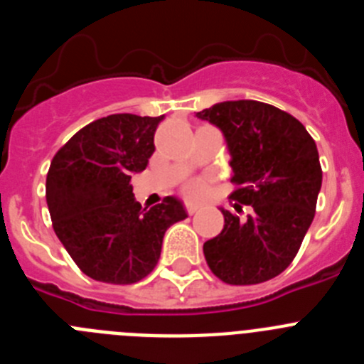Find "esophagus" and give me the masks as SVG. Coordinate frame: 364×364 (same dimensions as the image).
I'll return each mask as SVG.
<instances>
[{
	"label": "esophagus",
	"instance_id": "obj_1",
	"mask_svg": "<svg viewBox=\"0 0 364 364\" xmlns=\"http://www.w3.org/2000/svg\"><path fill=\"white\" fill-rule=\"evenodd\" d=\"M186 211H188L189 215H195L198 211V205L197 204H188V205H186Z\"/></svg>",
	"mask_w": 364,
	"mask_h": 364
}]
</instances>
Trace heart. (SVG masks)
I'll list each match as a JSON object with an SVG mask.
<instances>
[{
  "label": "heart",
  "instance_id": "heart-1",
  "mask_svg": "<svg viewBox=\"0 0 364 364\" xmlns=\"http://www.w3.org/2000/svg\"><path fill=\"white\" fill-rule=\"evenodd\" d=\"M184 193L188 195L189 198H200L202 195L205 193V182H204V180H200V178L191 180L189 184H186Z\"/></svg>",
  "mask_w": 364,
  "mask_h": 364
}]
</instances>
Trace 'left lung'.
<instances>
[{
  "label": "left lung",
  "mask_w": 364,
  "mask_h": 364,
  "mask_svg": "<svg viewBox=\"0 0 364 364\" xmlns=\"http://www.w3.org/2000/svg\"><path fill=\"white\" fill-rule=\"evenodd\" d=\"M218 127L230 151L233 208L224 228L204 242L208 266L228 284H259L297 255L323 184L319 153L306 127L257 100H233L195 114Z\"/></svg>",
  "instance_id": "1"
}]
</instances>
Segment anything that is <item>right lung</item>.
I'll return each instance as SVG.
<instances>
[{
	"mask_svg": "<svg viewBox=\"0 0 364 364\" xmlns=\"http://www.w3.org/2000/svg\"><path fill=\"white\" fill-rule=\"evenodd\" d=\"M164 117L129 112L100 118L54 154L47 173L53 228L85 275L100 282L133 284L153 272L167 228L188 217L182 200L142 208L131 176L142 173L154 151Z\"/></svg>",
	"mask_w": 364,
	"mask_h": 364,
	"instance_id": "right-lung-1",
	"label": "right lung"
}]
</instances>
